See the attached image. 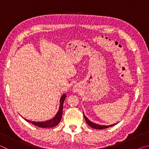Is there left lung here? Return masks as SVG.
Returning <instances> with one entry per match:
<instances>
[{
  "instance_id": "8db88e82",
  "label": "left lung",
  "mask_w": 149,
  "mask_h": 149,
  "mask_svg": "<svg viewBox=\"0 0 149 149\" xmlns=\"http://www.w3.org/2000/svg\"><path fill=\"white\" fill-rule=\"evenodd\" d=\"M84 118H85V121H86V122H87V124L89 125L90 127L94 128V129L103 130V129H106V128H108V127H112V126L116 125V123H115V124L110 125H100L96 124V123H93V122H91L89 120H88L87 118V117L84 115Z\"/></svg>"
}]
</instances>
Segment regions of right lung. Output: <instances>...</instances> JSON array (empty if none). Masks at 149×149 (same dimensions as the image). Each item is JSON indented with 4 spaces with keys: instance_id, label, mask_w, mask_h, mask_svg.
Returning a JSON list of instances; mask_svg holds the SVG:
<instances>
[{
    "instance_id": "1",
    "label": "right lung",
    "mask_w": 149,
    "mask_h": 149,
    "mask_svg": "<svg viewBox=\"0 0 149 149\" xmlns=\"http://www.w3.org/2000/svg\"><path fill=\"white\" fill-rule=\"evenodd\" d=\"M65 97H66V95L64 94L62 96L61 99H60V104L59 110L58 112H57L56 116H55L52 119L50 120L49 121H46V122H32V121H29L27 120H26L27 122H29L31 123H32L33 125H36L37 127H39L47 128V127H55V126L58 124L60 122V120L62 119V110H63V102H64Z\"/></svg>"
}]
</instances>
